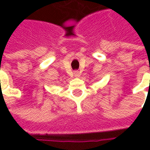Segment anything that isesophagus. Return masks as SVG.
Returning a JSON list of instances; mask_svg holds the SVG:
<instances>
[{"instance_id":"34e87169","label":"esophagus","mask_w":150,"mask_h":150,"mask_svg":"<svg viewBox=\"0 0 150 150\" xmlns=\"http://www.w3.org/2000/svg\"><path fill=\"white\" fill-rule=\"evenodd\" d=\"M74 75H75V76H76V77H79V76L80 75V74H79V71H75Z\"/></svg>"}]
</instances>
